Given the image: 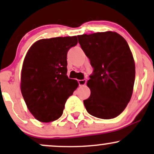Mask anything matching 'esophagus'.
<instances>
[{
	"label": "esophagus",
	"instance_id": "esophagus-1",
	"mask_svg": "<svg viewBox=\"0 0 154 154\" xmlns=\"http://www.w3.org/2000/svg\"><path fill=\"white\" fill-rule=\"evenodd\" d=\"M86 79H79V80H78V83L79 85V86H84L86 84Z\"/></svg>",
	"mask_w": 154,
	"mask_h": 154
}]
</instances>
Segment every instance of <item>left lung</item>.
<instances>
[{"label":"left lung","instance_id":"8db88e82","mask_svg":"<svg viewBox=\"0 0 154 154\" xmlns=\"http://www.w3.org/2000/svg\"><path fill=\"white\" fill-rule=\"evenodd\" d=\"M77 38L94 69L87 82L91 95L84 100L86 110L100 119L115 118L125 110L133 92L135 65L130 47L115 32Z\"/></svg>","mask_w":154,"mask_h":154}]
</instances>
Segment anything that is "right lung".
Returning <instances> with one entry per match:
<instances>
[{"mask_svg": "<svg viewBox=\"0 0 154 154\" xmlns=\"http://www.w3.org/2000/svg\"><path fill=\"white\" fill-rule=\"evenodd\" d=\"M77 43V36L41 39L26 53L21 72V92L38 121L59 119L67 98L78 87V82L66 75L67 52Z\"/></svg>", "mask_w": 154, "mask_h": 154, "instance_id": "1", "label": "right lung"}]
</instances>
